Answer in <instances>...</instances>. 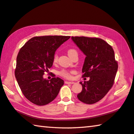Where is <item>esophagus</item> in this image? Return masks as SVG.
Segmentation results:
<instances>
[{
  "instance_id": "34e87169",
  "label": "esophagus",
  "mask_w": 134,
  "mask_h": 134,
  "mask_svg": "<svg viewBox=\"0 0 134 134\" xmlns=\"http://www.w3.org/2000/svg\"><path fill=\"white\" fill-rule=\"evenodd\" d=\"M74 83L73 81H65V84H74Z\"/></svg>"
}]
</instances>
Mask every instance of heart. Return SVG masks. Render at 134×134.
I'll list each match as a JSON object with an SVG mask.
<instances>
[{
  "mask_svg": "<svg viewBox=\"0 0 134 134\" xmlns=\"http://www.w3.org/2000/svg\"><path fill=\"white\" fill-rule=\"evenodd\" d=\"M77 53L75 49H70L68 50L67 51V53H68V55H69V57L71 56L72 54ZM57 59H58V56L57 55H55L54 57V59H53V62L54 63L57 62ZM76 72V71H74V70H70V71H69V70H63L61 71L60 72H59V74H60V75L61 76L63 77H64L65 79H70L72 78V74H74Z\"/></svg>",
  "mask_w": 134,
  "mask_h": 134,
  "instance_id": "obj_1",
  "label": "heart"
}]
</instances>
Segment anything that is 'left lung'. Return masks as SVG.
<instances>
[{"label": "left lung", "instance_id": "left-lung-1", "mask_svg": "<svg viewBox=\"0 0 134 134\" xmlns=\"http://www.w3.org/2000/svg\"><path fill=\"white\" fill-rule=\"evenodd\" d=\"M71 40L86 55L83 77L90 78L80 82L82 90L77 97L85 103H95L107 94L114 83L118 68L114 51L100 38L71 37Z\"/></svg>", "mask_w": 134, "mask_h": 134}]
</instances>
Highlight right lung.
I'll return each instance as SVG.
<instances>
[{
  "label": "right lung",
  "instance_id": "add662e5",
  "mask_svg": "<svg viewBox=\"0 0 134 134\" xmlns=\"http://www.w3.org/2000/svg\"><path fill=\"white\" fill-rule=\"evenodd\" d=\"M69 36H42L31 38L18 53L15 71L25 97L37 105L43 106L55 99L64 80L59 77H43L53 64L55 52Z\"/></svg>",
  "mask_w": 134,
  "mask_h": 134
}]
</instances>
